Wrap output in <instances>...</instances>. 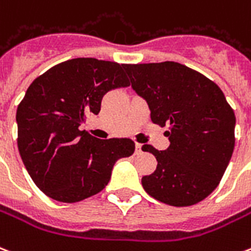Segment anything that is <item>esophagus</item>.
I'll return each mask as SVG.
<instances>
[{
  "label": "esophagus",
  "instance_id": "obj_1",
  "mask_svg": "<svg viewBox=\"0 0 251 251\" xmlns=\"http://www.w3.org/2000/svg\"><path fill=\"white\" fill-rule=\"evenodd\" d=\"M141 152H142V145L141 143H135V154L138 155Z\"/></svg>",
  "mask_w": 251,
  "mask_h": 251
}]
</instances>
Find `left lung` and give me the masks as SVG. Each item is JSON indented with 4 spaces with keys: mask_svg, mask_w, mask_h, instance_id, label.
Returning <instances> with one entry per match:
<instances>
[{
    "mask_svg": "<svg viewBox=\"0 0 251 251\" xmlns=\"http://www.w3.org/2000/svg\"><path fill=\"white\" fill-rule=\"evenodd\" d=\"M151 121L168 126L167 150L143 145L156 170L142 177L147 194L172 206L198 204L223 179L234 150L236 116L219 85L180 63L125 64Z\"/></svg>",
    "mask_w": 251,
    "mask_h": 251,
    "instance_id": "left-lung-1",
    "label": "left lung"
}]
</instances>
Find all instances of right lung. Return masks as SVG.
I'll use <instances>...</instances> for the list:
<instances>
[{
  "label": "right lung",
  "mask_w": 251,
  "mask_h": 251,
  "mask_svg": "<svg viewBox=\"0 0 251 251\" xmlns=\"http://www.w3.org/2000/svg\"><path fill=\"white\" fill-rule=\"evenodd\" d=\"M129 85L125 64L95 57L59 63L30 84L17 109V143L43 194L62 202L91 198L106 187L114 163L133 154L131 139H99L79 129L99 114L105 93Z\"/></svg>",
  "instance_id": "add662e5"
}]
</instances>
